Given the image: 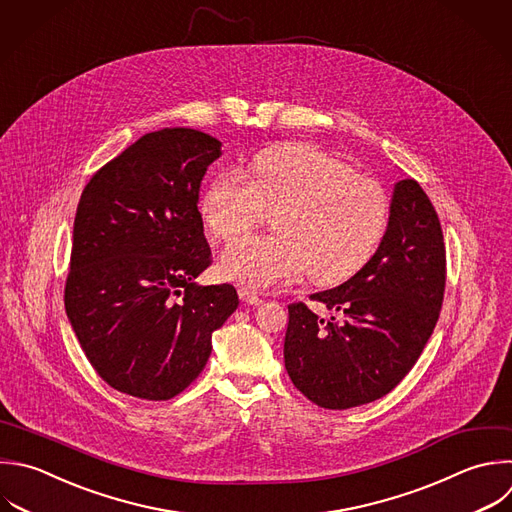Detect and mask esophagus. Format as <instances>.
I'll return each instance as SVG.
<instances>
[{
  "label": "esophagus",
  "instance_id": "obj_1",
  "mask_svg": "<svg viewBox=\"0 0 512 512\" xmlns=\"http://www.w3.org/2000/svg\"><path fill=\"white\" fill-rule=\"evenodd\" d=\"M238 294H240L242 302H246V304H250V306H260V304L264 302L256 292H252V290H248V288H238Z\"/></svg>",
  "mask_w": 512,
  "mask_h": 512
}]
</instances>
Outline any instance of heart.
<instances>
[{
	"label": "heart",
	"instance_id": "heart-1",
	"mask_svg": "<svg viewBox=\"0 0 512 512\" xmlns=\"http://www.w3.org/2000/svg\"><path fill=\"white\" fill-rule=\"evenodd\" d=\"M248 176L224 170L200 200L208 230L222 242L246 236L274 212V234L240 240L222 254L226 278L250 288L286 284L306 272L318 282H338L358 272L384 240L390 222L384 186L316 146L260 152Z\"/></svg>",
	"mask_w": 512,
	"mask_h": 512
}]
</instances>
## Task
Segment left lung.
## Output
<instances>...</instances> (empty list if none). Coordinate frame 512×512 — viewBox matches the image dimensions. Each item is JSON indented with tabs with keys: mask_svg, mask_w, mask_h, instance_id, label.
I'll list each match as a JSON object with an SVG mask.
<instances>
[{
	"mask_svg": "<svg viewBox=\"0 0 512 512\" xmlns=\"http://www.w3.org/2000/svg\"><path fill=\"white\" fill-rule=\"evenodd\" d=\"M446 250L438 214L412 178L394 186L374 256L344 284L288 306L284 364L314 404L344 410L382 398L416 364L444 298Z\"/></svg>",
	"mask_w": 512,
	"mask_h": 512,
	"instance_id": "8db88e82",
	"label": "left lung"
}]
</instances>
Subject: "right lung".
I'll return each instance as SVG.
<instances>
[{
  "mask_svg": "<svg viewBox=\"0 0 512 512\" xmlns=\"http://www.w3.org/2000/svg\"><path fill=\"white\" fill-rule=\"evenodd\" d=\"M222 144L198 130L150 132L82 192L66 314L112 388L168 400L204 370L212 332L238 308L232 284L194 282L210 264L198 194Z\"/></svg>",
  "mask_w": 512,
  "mask_h": 512,
  "instance_id": "obj_1",
  "label": "right lung"
}]
</instances>
